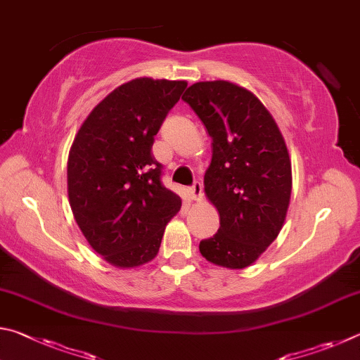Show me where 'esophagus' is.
Here are the masks:
<instances>
[{"label":"esophagus","mask_w":360,"mask_h":360,"mask_svg":"<svg viewBox=\"0 0 360 360\" xmlns=\"http://www.w3.org/2000/svg\"><path fill=\"white\" fill-rule=\"evenodd\" d=\"M188 197H191V200H202V197H203V184L202 182H198V181H195L193 182V186L188 188Z\"/></svg>","instance_id":"34e87169"}]
</instances>
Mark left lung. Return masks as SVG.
<instances>
[{"label":"left lung","mask_w":360,"mask_h":360,"mask_svg":"<svg viewBox=\"0 0 360 360\" xmlns=\"http://www.w3.org/2000/svg\"><path fill=\"white\" fill-rule=\"evenodd\" d=\"M212 139L205 193L221 227L200 241L219 266L241 270L276 240L292 191L290 160L275 119L249 90L227 81L191 85L182 96Z\"/></svg>","instance_id":"obj_1"}]
</instances>
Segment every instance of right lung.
Instances as JSON below:
<instances>
[{
    "label": "right lung",
    "instance_id": "1",
    "mask_svg": "<svg viewBox=\"0 0 360 360\" xmlns=\"http://www.w3.org/2000/svg\"><path fill=\"white\" fill-rule=\"evenodd\" d=\"M186 81L139 77L119 85L84 120L68 157V197L79 229L119 268L148 264L181 208L162 182L154 136Z\"/></svg>",
    "mask_w": 360,
    "mask_h": 360
}]
</instances>
